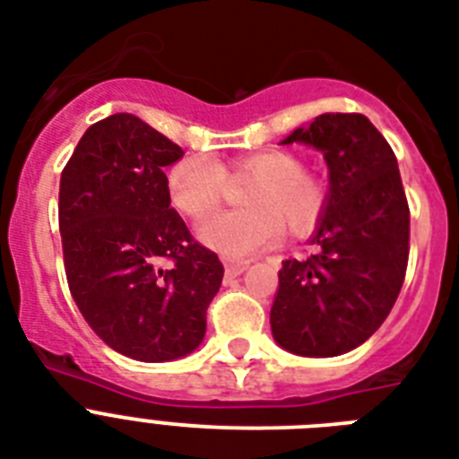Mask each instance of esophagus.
Here are the masks:
<instances>
[{"instance_id":"34e87169","label":"esophagus","mask_w":459,"mask_h":459,"mask_svg":"<svg viewBox=\"0 0 459 459\" xmlns=\"http://www.w3.org/2000/svg\"><path fill=\"white\" fill-rule=\"evenodd\" d=\"M245 269H247V262H233V259L226 262V276H240Z\"/></svg>"}]
</instances>
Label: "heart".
<instances>
[{
    "label": "heart",
    "instance_id": "1",
    "mask_svg": "<svg viewBox=\"0 0 459 459\" xmlns=\"http://www.w3.org/2000/svg\"><path fill=\"white\" fill-rule=\"evenodd\" d=\"M230 180L243 183L240 212L212 216L200 226L202 243L223 257L245 259L272 247L286 226L290 236H305L321 221L328 204L326 183L305 171V161L288 150H262L219 164L195 152L169 169V195L190 219L212 214L230 193Z\"/></svg>",
    "mask_w": 459,
    "mask_h": 459
}]
</instances>
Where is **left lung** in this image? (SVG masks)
<instances>
[{
	"label": "left lung",
	"mask_w": 459,
	"mask_h": 459,
	"mask_svg": "<svg viewBox=\"0 0 459 459\" xmlns=\"http://www.w3.org/2000/svg\"><path fill=\"white\" fill-rule=\"evenodd\" d=\"M305 143L328 164L316 255L286 259L272 305L281 348L335 357L362 345L391 314L410 257V207L398 159L362 114H321L283 145Z\"/></svg>",
	"instance_id": "1"
}]
</instances>
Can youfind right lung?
Instances as JSON below:
<instances>
[{
  "instance_id": "add662e5",
  "label": "right lung",
  "mask_w": 459,
  "mask_h": 459,
  "mask_svg": "<svg viewBox=\"0 0 459 459\" xmlns=\"http://www.w3.org/2000/svg\"><path fill=\"white\" fill-rule=\"evenodd\" d=\"M176 143L133 114L85 131L59 183L68 290L109 348L140 362L193 352L223 264L171 207L166 166Z\"/></svg>"
}]
</instances>
